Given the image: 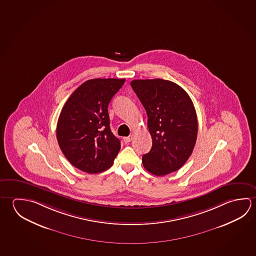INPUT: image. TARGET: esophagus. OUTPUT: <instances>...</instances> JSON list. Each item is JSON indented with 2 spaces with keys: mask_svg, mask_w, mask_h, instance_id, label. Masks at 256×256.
<instances>
[{
  "mask_svg": "<svg viewBox=\"0 0 256 256\" xmlns=\"http://www.w3.org/2000/svg\"><path fill=\"white\" fill-rule=\"evenodd\" d=\"M124 142L125 143H130V141L132 140V136H126V138H124Z\"/></svg>",
  "mask_w": 256,
  "mask_h": 256,
  "instance_id": "34e87169",
  "label": "esophagus"
}]
</instances>
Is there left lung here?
<instances>
[{
    "label": "left lung",
    "mask_w": 256,
    "mask_h": 256,
    "mask_svg": "<svg viewBox=\"0 0 256 256\" xmlns=\"http://www.w3.org/2000/svg\"><path fill=\"white\" fill-rule=\"evenodd\" d=\"M130 84L146 108L152 136V148L142 158L144 167L156 176L179 170L197 140L192 100L180 86L168 80H134Z\"/></svg>",
    "instance_id": "obj_1"
}]
</instances>
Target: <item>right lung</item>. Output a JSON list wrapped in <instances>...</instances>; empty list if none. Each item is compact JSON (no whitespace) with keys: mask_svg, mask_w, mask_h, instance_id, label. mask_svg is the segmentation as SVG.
Returning <instances> with one entry per match:
<instances>
[{"mask_svg":"<svg viewBox=\"0 0 256 256\" xmlns=\"http://www.w3.org/2000/svg\"><path fill=\"white\" fill-rule=\"evenodd\" d=\"M125 79H92L72 92L64 105L56 126L60 149L72 166L98 174L112 166L120 140L110 126L108 106Z\"/></svg>","mask_w":256,"mask_h":256,"instance_id":"obj_1","label":"right lung"}]
</instances>
